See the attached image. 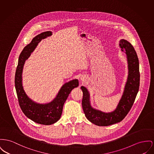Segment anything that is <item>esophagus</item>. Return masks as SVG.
Masks as SVG:
<instances>
[{
	"instance_id": "1",
	"label": "esophagus",
	"mask_w": 154,
	"mask_h": 154,
	"mask_svg": "<svg viewBox=\"0 0 154 154\" xmlns=\"http://www.w3.org/2000/svg\"><path fill=\"white\" fill-rule=\"evenodd\" d=\"M80 80H81L82 82H85V80H86V79H85V77L84 76L82 75V76L80 77Z\"/></svg>"
}]
</instances>
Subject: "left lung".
<instances>
[{
  "label": "left lung",
  "mask_w": 154,
  "mask_h": 154,
  "mask_svg": "<svg viewBox=\"0 0 154 154\" xmlns=\"http://www.w3.org/2000/svg\"><path fill=\"white\" fill-rule=\"evenodd\" d=\"M119 45L124 49L126 54L128 75L123 93L116 109L110 112H104L94 108L91 103L89 91L86 87H81L83 92L82 106L85 117L99 126H108L121 122L131 108L139 90V61L136 51L132 45L124 39L120 40Z\"/></svg>",
  "instance_id": "8db88e82"
}]
</instances>
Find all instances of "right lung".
<instances>
[{"instance_id": "1", "label": "right lung", "mask_w": 154, "mask_h": 154, "mask_svg": "<svg viewBox=\"0 0 154 154\" xmlns=\"http://www.w3.org/2000/svg\"><path fill=\"white\" fill-rule=\"evenodd\" d=\"M51 31H45L35 36L31 42L26 46L18 58V65L15 74V87L18 102L25 115L36 123L51 125L57 122L61 117L64 104L72 89L79 85L78 79H73L64 83L56 97L50 102L39 103L31 99L23 85L22 74L26 60L34 52L39 42L48 36H51Z\"/></svg>"}]
</instances>
